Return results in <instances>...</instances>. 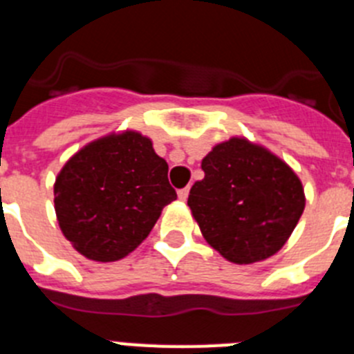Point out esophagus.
<instances>
[{
  "label": "esophagus",
  "mask_w": 354,
  "mask_h": 354,
  "mask_svg": "<svg viewBox=\"0 0 354 354\" xmlns=\"http://www.w3.org/2000/svg\"><path fill=\"white\" fill-rule=\"evenodd\" d=\"M187 195H189V187H183V189L177 192V196H179V200H183V202L187 198Z\"/></svg>",
  "instance_id": "esophagus-1"
}]
</instances>
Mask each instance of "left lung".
Segmentation results:
<instances>
[{"label":"left lung","instance_id":"8db88e82","mask_svg":"<svg viewBox=\"0 0 354 354\" xmlns=\"http://www.w3.org/2000/svg\"><path fill=\"white\" fill-rule=\"evenodd\" d=\"M187 205L209 245L236 264L264 261L286 245L305 209L299 179L282 159L241 138L202 161Z\"/></svg>","mask_w":354,"mask_h":354}]
</instances>
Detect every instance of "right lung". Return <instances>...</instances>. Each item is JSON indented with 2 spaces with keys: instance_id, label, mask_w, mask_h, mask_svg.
Segmentation results:
<instances>
[{
  "instance_id": "right-lung-1",
  "label": "right lung",
  "mask_w": 354,
  "mask_h": 354,
  "mask_svg": "<svg viewBox=\"0 0 354 354\" xmlns=\"http://www.w3.org/2000/svg\"><path fill=\"white\" fill-rule=\"evenodd\" d=\"M175 198L167 161L149 138L133 131L81 149L55 184L62 232L84 257L99 262L133 252Z\"/></svg>"
}]
</instances>
